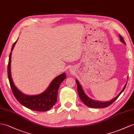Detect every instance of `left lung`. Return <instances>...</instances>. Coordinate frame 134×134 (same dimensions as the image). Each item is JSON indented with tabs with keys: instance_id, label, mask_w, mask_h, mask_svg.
Returning a JSON list of instances; mask_svg holds the SVG:
<instances>
[{
	"instance_id": "1",
	"label": "left lung",
	"mask_w": 134,
	"mask_h": 134,
	"mask_svg": "<svg viewBox=\"0 0 134 134\" xmlns=\"http://www.w3.org/2000/svg\"><path fill=\"white\" fill-rule=\"evenodd\" d=\"M119 37H120V40H121V42L123 43L126 44L125 41H124V39L123 38V37L121 35H120V34H119ZM128 77H129V76L127 77V79H128ZM76 82L77 87L78 94H79V96L80 100L85 105H87V106H88V107H90V108H104L108 107V106H109V105H110L116 100V99L118 98V97L119 96L120 94H121L123 92V91L125 90V89L126 87L127 83H126L124 87H123V90L118 94V96H116V97H115L114 98H113L112 100H111L110 101H106V102H101V101H95L94 100H92V99L90 98L86 94H85L83 88H82V87H81V85H80L79 82V81L77 79H76Z\"/></svg>"
}]
</instances>
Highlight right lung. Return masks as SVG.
<instances>
[{"label": "right lung", "mask_w": 134, "mask_h": 134, "mask_svg": "<svg viewBox=\"0 0 134 134\" xmlns=\"http://www.w3.org/2000/svg\"><path fill=\"white\" fill-rule=\"evenodd\" d=\"M17 41L13 44L11 48V51L9 57L7 70L8 77L12 93L17 100L27 108L38 111H46L49 110L57 102L58 89L60 84L66 78V73L62 74L54 78L51 82L49 86L42 93L32 96L24 94L15 86V84L13 83L11 75V63L12 51Z\"/></svg>", "instance_id": "right-lung-1"}]
</instances>
